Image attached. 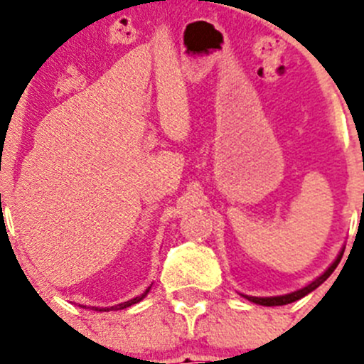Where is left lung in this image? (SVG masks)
I'll use <instances>...</instances> for the list:
<instances>
[{
  "label": "left lung",
  "instance_id": "8db88e82",
  "mask_svg": "<svg viewBox=\"0 0 364 364\" xmlns=\"http://www.w3.org/2000/svg\"><path fill=\"white\" fill-rule=\"evenodd\" d=\"M343 250L345 247L341 248V252L338 253V257L335 259V262L331 264V266L328 267V269L324 271V273L321 274V277L315 278L314 282H310V284L306 285V287L303 289H297L294 292H289V294H282V296H271V297H257V296H247V294H241L243 297H247L248 301H252V303L255 304H262V306H282V304H289V303H294V301L301 299V297H304L306 294H310L311 291H315V289L318 287V285L324 284L326 280H328L329 277H331L333 271L336 269V266L340 264L341 260V255H343Z\"/></svg>",
  "mask_w": 364,
  "mask_h": 364
}]
</instances>
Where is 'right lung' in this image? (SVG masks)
I'll return each mask as SVG.
<instances>
[{"label": "right lung", "mask_w": 364, "mask_h": 364, "mask_svg": "<svg viewBox=\"0 0 364 364\" xmlns=\"http://www.w3.org/2000/svg\"><path fill=\"white\" fill-rule=\"evenodd\" d=\"M149 289L151 287H148L144 291V294H141V296H137V297H134V299H130V301H124V303H119V304H114V306H109V308H98V306H91L93 308V310H97V311H109V310H124V308H128V306H132V304H135V303H139V301H142L144 299L146 296H148V292H149ZM84 308V306H82Z\"/></svg>", "instance_id": "1"}]
</instances>
